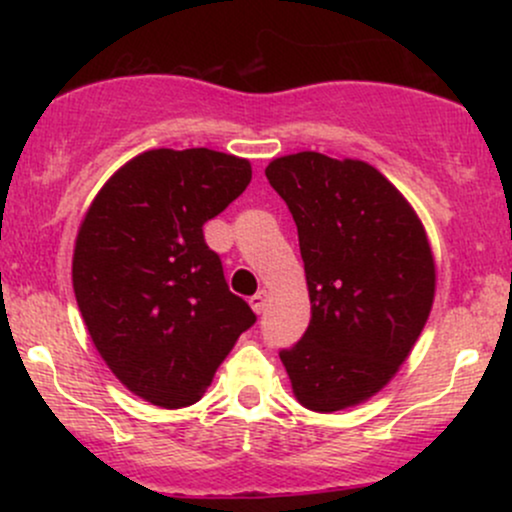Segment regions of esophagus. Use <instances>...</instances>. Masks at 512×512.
<instances>
[{
	"label": "esophagus",
	"instance_id": "esophagus-1",
	"mask_svg": "<svg viewBox=\"0 0 512 512\" xmlns=\"http://www.w3.org/2000/svg\"><path fill=\"white\" fill-rule=\"evenodd\" d=\"M250 305H252V310H255V313L260 315L262 310H264V305H267V291H257L255 296L250 298Z\"/></svg>",
	"mask_w": 512,
	"mask_h": 512
}]
</instances>
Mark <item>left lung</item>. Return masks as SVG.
Listing matches in <instances>:
<instances>
[{
	"label": "left lung",
	"instance_id": "1",
	"mask_svg": "<svg viewBox=\"0 0 512 512\" xmlns=\"http://www.w3.org/2000/svg\"><path fill=\"white\" fill-rule=\"evenodd\" d=\"M298 228L310 293V325L281 349L293 395L305 409L366 402L390 383L424 330L436 293L426 231L380 170L317 151L269 163Z\"/></svg>",
	"mask_w": 512,
	"mask_h": 512
}]
</instances>
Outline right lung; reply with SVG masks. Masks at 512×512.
I'll return each mask as SVG.
<instances>
[{
	"label": "right lung",
	"mask_w": 512,
	"mask_h": 512,
	"mask_svg": "<svg viewBox=\"0 0 512 512\" xmlns=\"http://www.w3.org/2000/svg\"><path fill=\"white\" fill-rule=\"evenodd\" d=\"M250 180V161L221 151H144L81 221L72 281L86 330L117 380L156 407L195 404L255 325L202 231Z\"/></svg>",
	"instance_id": "obj_1"
}]
</instances>
